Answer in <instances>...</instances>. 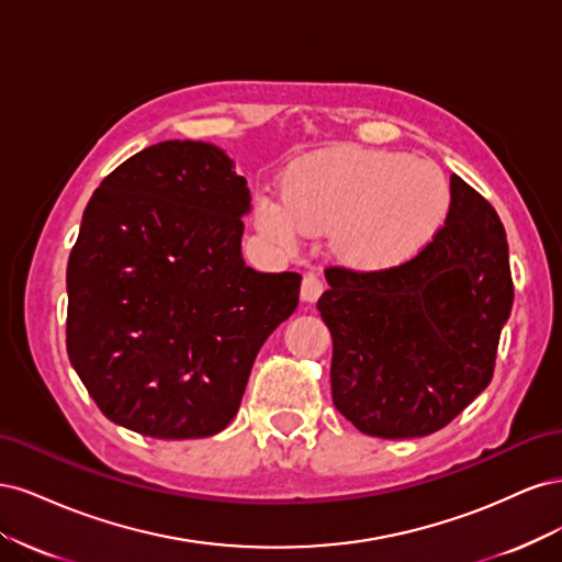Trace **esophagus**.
Listing matches in <instances>:
<instances>
[{
  "label": "esophagus",
  "mask_w": 562,
  "mask_h": 562,
  "mask_svg": "<svg viewBox=\"0 0 562 562\" xmlns=\"http://www.w3.org/2000/svg\"><path fill=\"white\" fill-rule=\"evenodd\" d=\"M323 288H326V283H323V279L318 274H304L300 295L304 302H316L323 293Z\"/></svg>",
  "instance_id": "obj_1"
}]
</instances>
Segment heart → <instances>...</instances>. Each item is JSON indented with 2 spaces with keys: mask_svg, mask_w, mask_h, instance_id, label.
<instances>
[{
  "mask_svg": "<svg viewBox=\"0 0 562 562\" xmlns=\"http://www.w3.org/2000/svg\"><path fill=\"white\" fill-rule=\"evenodd\" d=\"M452 206L446 173L394 149L326 147L291 164L283 194H258L252 220L267 239L297 248L333 229V250L353 269L386 271L415 260Z\"/></svg>",
  "mask_w": 562,
  "mask_h": 562,
  "instance_id": "heart-1",
  "label": "heart"
}]
</instances>
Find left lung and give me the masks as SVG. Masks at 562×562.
<instances>
[{
  "label": "left lung",
  "instance_id": "left-lung-1",
  "mask_svg": "<svg viewBox=\"0 0 562 562\" xmlns=\"http://www.w3.org/2000/svg\"><path fill=\"white\" fill-rule=\"evenodd\" d=\"M443 229L386 271L328 267L318 300L333 335V403L356 429L415 438L443 429L490 384L514 281L499 215L459 176Z\"/></svg>",
  "mask_w": 562,
  "mask_h": 562
}]
</instances>
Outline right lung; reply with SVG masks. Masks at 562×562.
Masks as SVG:
<instances>
[{
    "label": "right lung",
    "mask_w": 562,
    "mask_h": 562,
    "mask_svg": "<svg viewBox=\"0 0 562 562\" xmlns=\"http://www.w3.org/2000/svg\"><path fill=\"white\" fill-rule=\"evenodd\" d=\"M248 211L234 161L194 140L138 151L93 192L67 262V356L119 427L206 438L239 411L302 281L246 267Z\"/></svg>",
    "instance_id": "1"
}]
</instances>
